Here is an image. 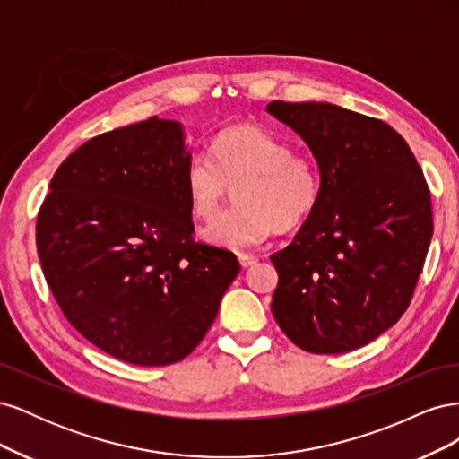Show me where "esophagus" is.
I'll list each match as a JSON object with an SVG mask.
<instances>
[{
  "instance_id": "esophagus-1",
  "label": "esophagus",
  "mask_w": 459,
  "mask_h": 459,
  "mask_svg": "<svg viewBox=\"0 0 459 459\" xmlns=\"http://www.w3.org/2000/svg\"><path fill=\"white\" fill-rule=\"evenodd\" d=\"M256 262H258V258L253 256V255H239V264L243 268L253 266V264H256Z\"/></svg>"
}]
</instances>
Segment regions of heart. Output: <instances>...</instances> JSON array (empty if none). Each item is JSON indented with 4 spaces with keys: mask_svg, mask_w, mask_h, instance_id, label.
<instances>
[{
    "mask_svg": "<svg viewBox=\"0 0 459 459\" xmlns=\"http://www.w3.org/2000/svg\"><path fill=\"white\" fill-rule=\"evenodd\" d=\"M235 186L239 203L203 230L208 243L224 248L255 247L273 230H299L324 193L322 170L310 152L293 151L285 137L256 124L221 130L212 157L195 152L187 160L186 191L195 216L212 218Z\"/></svg>",
    "mask_w": 459,
    "mask_h": 459,
    "instance_id": "heart-1",
    "label": "heart"
}]
</instances>
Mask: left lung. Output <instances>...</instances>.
<instances>
[{
    "label": "left lung",
    "instance_id": "obj_1",
    "mask_svg": "<svg viewBox=\"0 0 459 459\" xmlns=\"http://www.w3.org/2000/svg\"><path fill=\"white\" fill-rule=\"evenodd\" d=\"M322 170L312 218L283 251L272 299L299 349L341 354L393 327L410 307L433 238L421 166L396 130L331 103L272 101Z\"/></svg>",
    "mask_w": 459,
    "mask_h": 459
}]
</instances>
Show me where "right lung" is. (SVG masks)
<instances>
[{
	"mask_svg": "<svg viewBox=\"0 0 459 459\" xmlns=\"http://www.w3.org/2000/svg\"><path fill=\"white\" fill-rule=\"evenodd\" d=\"M182 126L151 117L91 137L55 172L36 221L46 281L97 349L170 366L211 329L241 266L193 238Z\"/></svg>",
	"mask_w": 459,
	"mask_h": 459,
	"instance_id": "add662e5",
	"label": "right lung"
}]
</instances>
